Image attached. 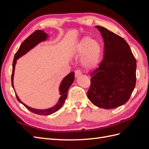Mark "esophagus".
Segmentation results:
<instances>
[{"mask_svg": "<svg viewBox=\"0 0 149 149\" xmlns=\"http://www.w3.org/2000/svg\"><path fill=\"white\" fill-rule=\"evenodd\" d=\"M80 75H81V71L79 70H77L75 71V76L76 78L79 77Z\"/></svg>", "mask_w": 149, "mask_h": 149, "instance_id": "obj_1", "label": "esophagus"}]
</instances>
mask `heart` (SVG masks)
Masks as SVG:
<instances>
[{
    "label": "heart",
    "instance_id": "heart-1",
    "mask_svg": "<svg viewBox=\"0 0 149 149\" xmlns=\"http://www.w3.org/2000/svg\"><path fill=\"white\" fill-rule=\"evenodd\" d=\"M102 53L101 43L90 37H84L76 45L73 55L81 57V63L86 71L96 70L100 63Z\"/></svg>",
    "mask_w": 149,
    "mask_h": 149
}]
</instances>
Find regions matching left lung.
Here are the masks:
<instances>
[{"instance_id": "obj_1", "label": "left lung", "mask_w": 149, "mask_h": 149, "mask_svg": "<svg viewBox=\"0 0 149 149\" xmlns=\"http://www.w3.org/2000/svg\"><path fill=\"white\" fill-rule=\"evenodd\" d=\"M104 43V55L91 76L87 96L94 105L114 109L127 102L136 83V60L125 40L101 26H96Z\"/></svg>"}]
</instances>
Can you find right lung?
<instances>
[{
	"mask_svg": "<svg viewBox=\"0 0 149 149\" xmlns=\"http://www.w3.org/2000/svg\"><path fill=\"white\" fill-rule=\"evenodd\" d=\"M48 37V35L44 31L38 30L34 31L32 34H31L29 37L26 39H25L21 44L19 49H18V51L17 52V53H15V55L14 56V59H13V64H12V86L13 89H15L14 86H13V75H14L15 67L17 63V60L21 56L24 55L25 53L29 52L31 49L34 48L39 43L45 41ZM74 73L73 71L71 72L70 74H68L65 76V77L63 78V79L62 80V81L61 82V84L60 85L59 91H60V94L61 96L60 97L59 100H58V102L56 104V105H55L52 107L48 108V109H34V108H32V107H30L25 104L24 103L22 102L20 100L19 97H18L17 94L16 93H15V95H16L17 100L19 101V102L22 103V104L26 108V109H29L30 111L32 112L33 113L37 114L38 115H42V116H48L54 113V112H56L61 107V106L64 104L66 99L67 97L68 89L71 86V85L74 82Z\"/></svg>",
	"mask_w": 149,
	"mask_h": 149,
	"instance_id": "obj_1",
	"label": "right lung"
}]
</instances>
